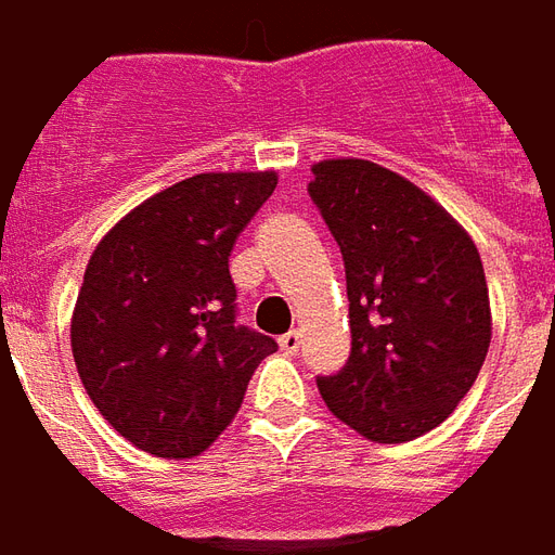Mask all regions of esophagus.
I'll return each mask as SVG.
<instances>
[{
	"label": "esophagus",
	"mask_w": 555,
	"mask_h": 555,
	"mask_svg": "<svg viewBox=\"0 0 555 555\" xmlns=\"http://www.w3.org/2000/svg\"><path fill=\"white\" fill-rule=\"evenodd\" d=\"M300 345H302L300 330H291V333H285V336L279 338V348L285 350V353H291V357H294V353L300 350Z\"/></svg>",
	"instance_id": "esophagus-1"
}]
</instances>
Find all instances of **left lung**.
<instances>
[{
  "mask_svg": "<svg viewBox=\"0 0 555 555\" xmlns=\"http://www.w3.org/2000/svg\"><path fill=\"white\" fill-rule=\"evenodd\" d=\"M312 175L309 198L341 249L350 302V357L318 374L321 398L369 440H416L449 418L488 357L476 243L377 163L324 159Z\"/></svg>",
  "mask_w": 555,
  "mask_h": 555,
  "instance_id": "8db88e82",
  "label": "left lung"
}]
</instances>
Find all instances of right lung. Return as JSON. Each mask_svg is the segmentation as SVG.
<instances>
[{
	"label": "right lung",
	"mask_w": 555,
	"mask_h": 555,
	"mask_svg": "<svg viewBox=\"0 0 555 555\" xmlns=\"http://www.w3.org/2000/svg\"><path fill=\"white\" fill-rule=\"evenodd\" d=\"M276 171L193 175L130 210L91 255L70 348L79 380L125 440L193 457L225 430L279 348L237 324L229 255Z\"/></svg>",
	"instance_id": "add662e5"
}]
</instances>
